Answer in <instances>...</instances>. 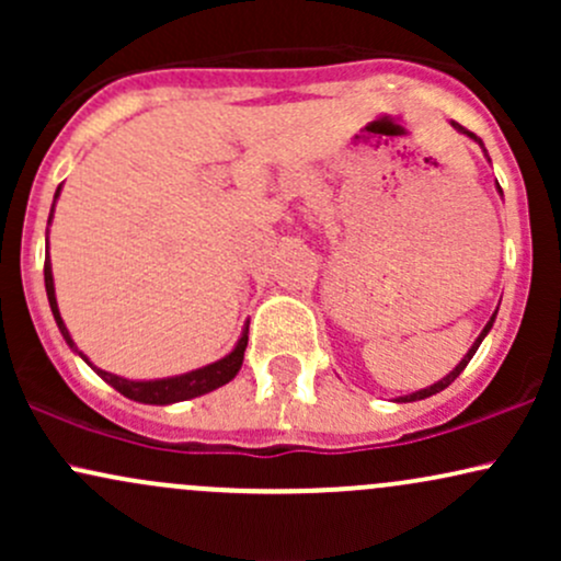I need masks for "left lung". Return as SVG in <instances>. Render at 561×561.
<instances>
[{
    "label": "left lung",
    "mask_w": 561,
    "mask_h": 561,
    "mask_svg": "<svg viewBox=\"0 0 561 561\" xmlns=\"http://www.w3.org/2000/svg\"><path fill=\"white\" fill-rule=\"evenodd\" d=\"M450 126H454V128H456V131H459V134H467V137H469V139H472V141H478V145L482 147V152H485V158H488V150H485V145H482V139H480V137H474V134H472V131H467V128H465V126H459V124H456V121H450ZM488 163H491V158H488ZM499 192H501V186H499ZM501 197H504V195H501ZM495 313H499V311H493V317H491V321H488V324H485V327H482V332L478 334V340H474V343H472V347H469V351L465 353V358H461V362H459V364H456V366H454V369H450L446 377H443V379H437V382H435V385H427V388H422V390H416V392H409V396H398V398H396V403H411V401H424V398H430V396H435V392L446 390V388H448V385H450V382H454V379H456V377H459V375H461V371H465V366H467L469 362H472V356H474V353H478V347H480V343H482V340H485V337H488V332H491V330H493V321H495Z\"/></svg>",
    "instance_id": "obj_1"
}]
</instances>
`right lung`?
Instances as JSON below:
<instances>
[{
	"mask_svg": "<svg viewBox=\"0 0 561 561\" xmlns=\"http://www.w3.org/2000/svg\"><path fill=\"white\" fill-rule=\"evenodd\" d=\"M60 190H62V184L57 186L55 203H57V197H60ZM55 203H53V210H49V221H47V259H44V287H47L49 308H53V317H55L57 330H60L62 340H66L68 347L76 353V356H81L83 362L92 366L96 375L105 379V382L111 385V388L118 390L121 396L131 398V401H137V403H150V405H169V403H179V401H190V398H197V396H205V392H210V390H218V388H221V385H227V382H231V379L237 377V371L242 369L244 347H248V324H250V321H244L240 340H237L234 347H231L227 356L218 358V362H214V364L199 366V369L184 371V375H176V377L128 379V377L113 375V371L100 369V366H94L92 362H89V356H83V353L79 351V345H76L73 337H70L66 321H62V317H60V308H57L53 261H49V224H53Z\"/></svg>",
	"mask_w": 561,
	"mask_h": 561,
	"instance_id": "add662e5",
	"label": "right lung"
}]
</instances>
